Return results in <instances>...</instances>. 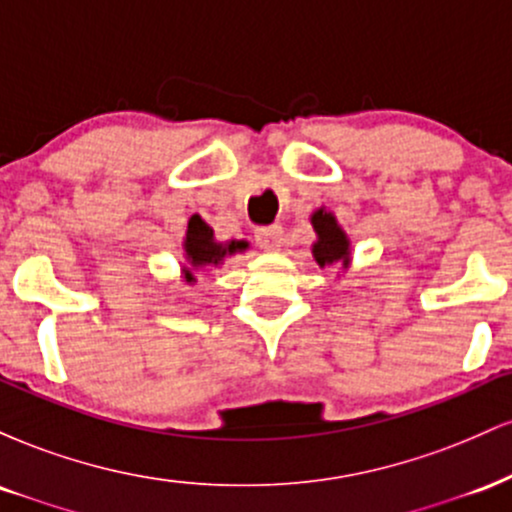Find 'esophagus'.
I'll use <instances>...</instances> for the list:
<instances>
[{
	"mask_svg": "<svg viewBox=\"0 0 512 512\" xmlns=\"http://www.w3.org/2000/svg\"><path fill=\"white\" fill-rule=\"evenodd\" d=\"M255 240L262 250L274 252L281 248V240H284V231L281 226H262L255 231Z\"/></svg>",
	"mask_w": 512,
	"mask_h": 512,
	"instance_id": "1",
	"label": "esophagus"
}]
</instances>
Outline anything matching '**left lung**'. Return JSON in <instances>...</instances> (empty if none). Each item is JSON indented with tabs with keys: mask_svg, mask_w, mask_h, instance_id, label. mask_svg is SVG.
Instances as JSON below:
<instances>
[{
	"mask_svg": "<svg viewBox=\"0 0 512 512\" xmlns=\"http://www.w3.org/2000/svg\"><path fill=\"white\" fill-rule=\"evenodd\" d=\"M313 223V231L317 240L313 243V257L320 267H332L337 264L339 269H349L351 264V240L344 233V228L339 226L337 216L325 207L313 211L310 216Z\"/></svg>",
	"mask_w": 512,
	"mask_h": 512,
	"instance_id": "obj_1",
	"label": "left lung"
}]
</instances>
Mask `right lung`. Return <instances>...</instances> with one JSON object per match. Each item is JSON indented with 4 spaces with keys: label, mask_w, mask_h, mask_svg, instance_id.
<instances>
[{
    "label": "right lung",
    "mask_w": 512,
    "mask_h": 512,
    "mask_svg": "<svg viewBox=\"0 0 512 512\" xmlns=\"http://www.w3.org/2000/svg\"><path fill=\"white\" fill-rule=\"evenodd\" d=\"M248 248V240H226V243H219V240L214 238V228H211L202 216L195 214L187 221L185 238H182V250H185L182 279H185L187 284H195L197 269L219 267L226 257L236 255V252H245Z\"/></svg>",
    "instance_id": "right-lung-1"
}]
</instances>
